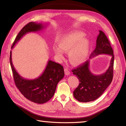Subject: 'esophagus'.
I'll return each instance as SVG.
<instances>
[{"label": "esophagus", "instance_id": "1", "mask_svg": "<svg viewBox=\"0 0 126 126\" xmlns=\"http://www.w3.org/2000/svg\"><path fill=\"white\" fill-rule=\"evenodd\" d=\"M64 72H65V75H67V76L69 75L70 73H71V72H70V71L68 69V68H65V69H64Z\"/></svg>", "mask_w": 126, "mask_h": 126}]
</instances>
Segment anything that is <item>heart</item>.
Wrapping results in <instances>:
<instances>
[{
    "label": "heart",
    "mask_w": 126,
    "mask_h": 126,
    "mask_svg": "<svg viewBox=\"0 0 126 126\" xmlns=\"http://www.w3.org/2000/svg\"><path fill=\"white\" fill-rule=\"evenodd\" d=\"M84 36L82 32H72L61 38L59 46H53V51L61 59L64 58V52H69V59L73 64L84 63L88 58L90 49V42L84 38Z\"/></svg>",
    "instance_id": "obj_1"
}]
</instances>
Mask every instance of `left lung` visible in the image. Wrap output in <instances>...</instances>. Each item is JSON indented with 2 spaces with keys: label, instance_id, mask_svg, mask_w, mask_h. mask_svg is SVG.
<instances>
[{
  "label": "left lung",
  "instance_id": "left-lung-1",
  "mask_svg": "<svg viewBox=\"0 0 126 126\" xmlns=\"http://www.w3.org/2000/svg\"><path fill=\"white\" fill-rule=\"evenodd\" d=\"M99 32L96 47L91 54L89 59L99 54L110 55L111 56L110 66L104 73L95 75L91 72L90 61L87 60L83 64L72 70L73 74L77 76L80 82L74 91L73 95L80 102L93 101L99 98L111 83L113 76V51L105 34L101 31Z\"/></svg>",
  "mask_w": 126,
  "mask_h": 126
}]
</instances>
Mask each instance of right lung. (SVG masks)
I'll return each mask as SVG.
<instances>
[{"instance_id":"obj_1","label":"right lung","mask_w":126,"mask_h":126,"mask_svg":"<svg viewBox=\"0 0 126 126\" xmlns=\"http://www.w3.org/2000/svg\"><path fill=\"white\" fill-rule=\"evenodd\" d=\"M45 25L35 22H30L25 25L17 35L11 49L27 33L42 31ZM9 60L16 87L27 99L35 103L43 104L49 101L54 94L58 82L64 76L63 66L49 60L41 75L33 79H28L22 77L14 68L12 62V50Z\"/></svg>"}]
</instances>
